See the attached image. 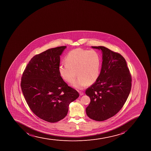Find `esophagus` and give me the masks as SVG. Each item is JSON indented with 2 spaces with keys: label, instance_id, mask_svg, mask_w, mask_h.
I'll return each mask as SVG.
<instances>
[{
  "label": "esophagus",
  "instance_id": "obj_1",
  "mask_svg": "<svg viewBox=\"0 0 151 151\" xmlns=\"http://www.w3.org/2000/svg\"><path fill=\"white\" fill-rule=\"evenodd\" d=\"M79 94L80 96H83V95L84 94V93L82 92V91H79Z\"/></svg>",
  "mask_w": 151,
  "mask_h": 151
}]
</instances>
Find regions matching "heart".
Returning <instances> with one entry per match:
<instances>
[{
    "label": "heart",
    "mask_w": 151,
    "mask_h": 151,
    "mask_svg": "<svg viewBox=\"0 0 151 151\" xmlns=\"http://www.w3.org/2000/svg\"><path fill=\"white\" fill-rule=\"evenodd\" d=\"M65 64L58 67L61 77L67 82L74 81L72 86L78 90H83L88 85L93 84L99 78L100 73L101 58L97 51L77 48L70 51L66 55Z\"/></svg>",
    "instance_id": "1"
}]
</instances>
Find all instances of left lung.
<instances>
[{
    "instance_id": "1",
    "label": "left lung",
    "mask_w": 151,
    "mask_h": 151,
    "mask_svg": "<svg viewBox=\"0 0 151 151\" xmlns=\"http://www.w3.org/2000/svg\"><path fill=\"white\" fill-rule=\"evenodd\" d=\"M91 47L101 50L102 64L97 80L86 91L91 99L86 111L91 119L103 121L116 115L124 106L132 88V76L121 54L105 47Z\"/></svg>"
}]
</instances>
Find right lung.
Instances as JSON below:
<instances>
[{"instance_id":"right-lung-1","label":"right lung","mask_w":151,"mask_h":151,"mask_svg":"<svg viewBox=\"0 0 151 151\" xmlns=\"http://www.w3.org/2000/svg\"><path fill=\"white\" fill-rule=\"evenodd\" d=\"M66 48H51L35 55L22 77L21 88L29 107L48 122H57L65 118L69 104L79 96L58 72L60 55Z\"/></svg>"}]
</instances>
